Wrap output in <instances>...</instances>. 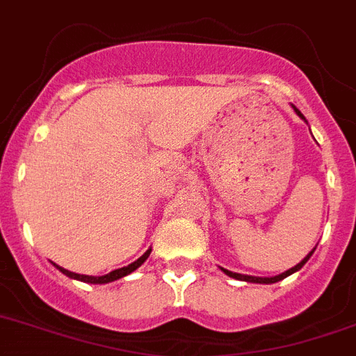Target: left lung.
<instances>
[{
    "instance_id": "left-lung-1",
    "label": "left lung",
    "mask_w": 356,
    "mask_h": 356,
    "mask_svg": "<svg viewBox=\"0 0 356 356\" xmlns=\"http://www.w3.org/2000/svg\"><path fill=\"white\" fill-rule=\"evenodd\" d=\"M293 110H296V113L299 115L300 118H304V115L300 113L299 110H297L296 106H293ZM314 252V250H313ZM313 252L311 253H307L306 255V259H302L300 260L299 264H297L296 267H292V269H289V270H285V273L283 274H277V276H274V277H255V276H246V274H238V273H232V270H227V269H223L222 267V270L223 273L227 274V276H231V277H236V280H241V282H250V283H266V285H269V283H276V282H282L283 277H286V276H290V274H293L296 273V270H299L300 267L304 266V264L307 262V260H309V257L313 255Z\"/></svg>"
}]
</instances>
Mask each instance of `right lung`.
<instances>
[{"label": "right lung", "mask_w": 356, "mask_h": 356, "mask_svg": "<svg viewBox=\"0 0 356 356\" xmlns=\"http://www.w3.org/2000/svg\"><path fill=\"white\" fill-rule=\"evenodd\" d=\"M150 252H152V250H147V252H145L143 255H141L140 259L136 260V262L129 264V266H127V267H120V269L111 270V273L104 274V276H87V274H76V273H71V270H67V269H63V267L56 266V264H54V266H56L57 269H59L63 274H66V276L73 277V280H80V282H86V283H110V282H115V280H118V277L127 276V274H131V273H133V270H136L138 267H140L141 264H143L145 260L148 259Z\"/></svg>", "instance_id": "obj_1"}]
</instances>
